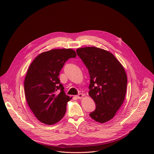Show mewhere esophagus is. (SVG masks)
Returning <instances> with one entry per match:
<instances>
[{
	"mask_svg": "<svg viewBox=\"0 0 154 154\" xmlns=\"http://www.w3.org/2000/svg\"><path fill=\"white\" fill-rule=\"evenodd\" d=\"M76 97L78 98V99H82L83 97V94H79L77 96H76Z\"/></svg>",
	"mask_w": 154,
	"mask_h": 154,
	"instance_id": "obj_1",
	"label": "esophagus"
}]
</instances>
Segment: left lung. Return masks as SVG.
I'll use <instances>...</instances> for the list:
<instances>
[{"instance_id":"8db88e82","label":"left lung","mask_w":154,"mask_h":154,"mask_svg":"<svg viewBox=\"0 0 154 154\" xmlns=\"http://www.w3.org/2000/svg\"><path fill=\"white\" fill-rule=\"evenodd\" d=\"M90 76V96L96 108L90 114L95 121L105 123L116 115L125 99L127 78L123 66L115 55L96 47L77 49Z\"/></svg>"}]
</instances>
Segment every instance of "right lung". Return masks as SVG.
I'll return each mask as SVG.
<instances>
[{
    "label": "right lung",
    "instance_id": "right-lung-1",
    "mask_svg": "<svg viewBox=\"0 0 154 154\" xmlns=\"http://www.w3.org/2000/svg\"><path fill=\"white\" fill-rule=\"evenodd\" d=\"M76 56L72 49H54L41 53L30 64L24 80L25 95L31 110L42 123L53 125L64 116L72 97L66 95L58 75L64 63Z\"/></svg>",
    "mask_w": 154,
    "mask_h": 154
}]
</instances>
